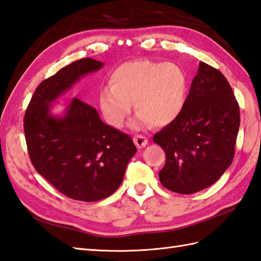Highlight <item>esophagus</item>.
<instances>
[{
  "label": "esophagus",
  "instance_id": "1",
  "mask_svg": "<svg viewBox=\"0 0 261 261\" xmlns=\"http://www.w3.org/2000/svg\"><path fill=\"white\" fill-rule=\"evenodd\" d=\"M133 140H134V143L138 148H143L147 145V138L143 135H136Z\"/></svg>",
  "mask_w": 261,
  "mask_h": 261
}]
</instances>
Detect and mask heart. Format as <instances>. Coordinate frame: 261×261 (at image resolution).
Wrapping results in <instances>:
<instances>
[{"instance_id":"obj_1","label":"heart","mask_w":261,"mask_h":261,"mask_svg":"<svg viewBox=\"0 0 261 261\" xmlns=\"http://www.w3.org/2000/svg\"><path fill=\"white\" fill-rule=\"evenodd\" d=\"M188 96V76L174 62L134 60L115 69L111 86L102 87L99 105L109 125L119 128L135 102L137 118L133 128L152 124L165 126L183 111Z\"/></svg>"}]
</instances>
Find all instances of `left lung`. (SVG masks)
I'll use <instances>...</instances> for the list:
<instances>
[{"label":"left lung","instance_id":"obj_1","mask_svg":"<svg viewBox=\"0 0 261 261\" xmlns=\"http://www.w3.org/2000/svg\"><path fill=\"white\" fill-rule=\"evenodd\" d=\"M239 126L240 109L228 80L200 62L183 111L153 137L166 154L162 185L192 194L216 183L232 163Z\"/></svg>","mask_w":261,"mask_h":261}]
</instances>
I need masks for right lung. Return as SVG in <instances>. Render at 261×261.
<instances>
[{"label":"right lung","instance_id":"obj_1","mask_svg":"<svg viewBox=\"0 0 261 261\" xmlns=\"http://www.w3.org/2000/svg\"><path fill=\"white\" fill-rule=\"evenodd\" d=\"M103 63L84 58L38 86L27 108L24 134L40 175L73 200L94 202L112 195L123 182L137 148L129 135L106 125L96 108L72 98L61 116L51 103Z\"/></svg>","mask_w":261,"mask_h":261}]
</instances>
